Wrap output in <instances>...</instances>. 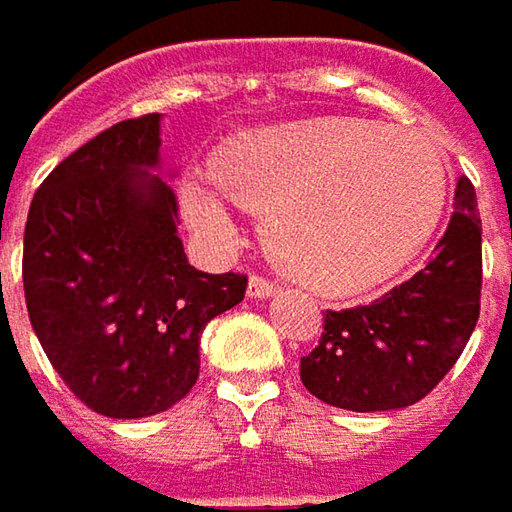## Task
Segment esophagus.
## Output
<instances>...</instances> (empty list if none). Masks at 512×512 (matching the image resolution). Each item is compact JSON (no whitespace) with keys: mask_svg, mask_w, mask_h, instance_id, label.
I'll return each instance as SVG.
<instances>
[{"mask_svg":"<svg viewBox=\"0 0 512 512\" xmlns=\"http://www.w3.org/2000/svg\"><path fill=\"white\" fill-rule=\"evenodd\" d=\"M276 290H279V285L265 279V276H250V282H247V296H250V299H267V296H273Z\"/></svg>","mask_w":512,"mask_h":512,"instance_id":"obj_1","label":"esophagus"}]
</instances>
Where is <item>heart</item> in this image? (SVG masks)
I'll return each mask as SVG.
<instances>
[{
	"instance_id": "b5f03b06",
	"label": "heart",
	"mask_w": 512,
	"mask_h": 512,
	"mask_svg": "<svg viewBox=\"0 0 512 512\" xmlns=\"http://www.w3.org/2000/svg\"><path fill=\"white\" fill-rule=\"evenodd\" d=\"M216 190H182L196 227L225 230L227 207L265 216L270 259L293 282L347 296L382 285L427 245L444 210L439 153L416 133L359 116L253 130L216 153Z\"/></svg>"
}]
</instances>
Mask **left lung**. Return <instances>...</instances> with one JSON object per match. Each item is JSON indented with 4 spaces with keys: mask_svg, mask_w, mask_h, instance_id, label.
<instances>
[{
    "mask_svg": "<svg viewBox=\"0 0 512 512\" xmlns=\"http://www.w3.org/2000/svg\"><path fill=\"white\" fill-rule=\"evenodd\" d=\"M482 310V219L470 179L433 259L370 305L325 310L319 344L302 356L307 390L325 404L376 413L422 402L459 362Z\"/></svg>",
    "mask_w": 512,
    "mask_h": 512,
    "instance_id": "obj_1",
    "label": "left lung"
}]
</instances>
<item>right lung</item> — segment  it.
<instances>
[{
	"instance_id": "1",
	"label": "right lung",
	"mask_w": 512,
	"mask_h": 512,
	"mask_svg": "<svg viewBox=\"0 0 512 512\" xmlns=\"http://www.w3.org/2000/svg\"><path fill=\"white\" fill-rule=\"evenodd\" d=\"M159 113L116 122L50 170L28 210L30 325L79 402L142 419L199 379L205 325L245 299V273H202L176 233Z\"/></svg>"
}]
</instances>
